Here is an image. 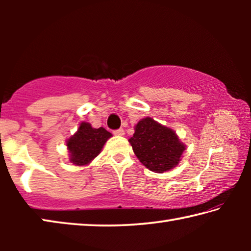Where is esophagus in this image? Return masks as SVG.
Here are the masks:
<instances>
[{"instance_id": "esophagus-1", "label": "esophagus", "mask_w": 251, "mask_h": 251, "mask_svg": "<svg viewBox=\"0 0 251 251\" xmlns=\"http://www.w3.org/2000/svg\"><path fill=\"white\" fill-rule=\"evenodd\" d=\"M124 134H125V131H124V129H122V128L117 129V130H114V135H115V136H124Z\"/></svg>"}]
</instances>
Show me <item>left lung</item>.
<instances>
[{"mask_svg":"<svg viewBox=\"0 0 251 251\" xmlns=\"http://www.w3.org/2000/svg\"><path fill=\"white\" fill-rule=\"evenodd\" d=\"M128 139L135 155L150 171L163 174L176 167L181 160L186 145L174 129L145 117L135 125Z\"/></svg>","mask_w":251,"mask_h":251,"instance_id":"left-lung-1","label":"left lung"}]
</instances>
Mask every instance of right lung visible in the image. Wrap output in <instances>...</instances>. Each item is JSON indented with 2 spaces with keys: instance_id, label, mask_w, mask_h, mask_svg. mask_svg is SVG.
<instances>
[{
  "instance_id": "add662e5",
  "label": "right lung",
  "mask_w": 251,
  "mask_h": 251,
  "mask_svg": "<svg viewBox=\"0 0 251 251\" xmlns=\"http://www.w3.org/2000/svg\"><path fill=\"white\" fill-rule=\"evenodd\" d=\"M112 134L103 127L94 128L90 123L82 122L77 131L66 141L69 159L75 166H86L100 155Z\"/></svg>"
}]
</instances>
